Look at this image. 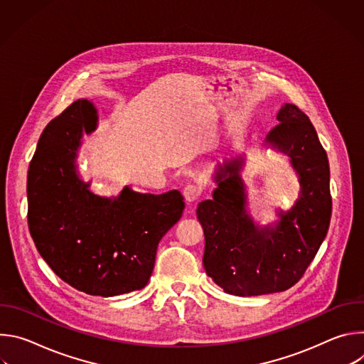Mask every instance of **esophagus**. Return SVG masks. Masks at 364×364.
<instances>
[{"label":"esophagus","instance_id":"esophagus-1","mask_svg":"<svg viewBox=\"0 0 364 364\" xmlns=\"http://www.w3.org/2000/svg\"><path fill=\"white\" fill-rule=\"evenodd\" d=\"M201 193H203V188H201V186H198V184H194V183H190V184H187L186 187H184V190H183V196H184V198L187 200V201H196L200 196H201Z\"/></svg>","mask_w":364,"mask_h":364}]
</instances>
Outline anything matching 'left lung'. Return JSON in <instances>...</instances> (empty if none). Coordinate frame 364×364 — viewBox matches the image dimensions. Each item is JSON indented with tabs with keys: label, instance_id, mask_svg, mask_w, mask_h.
Listing matches in <instances>:
<instances>
[{
	"label": "left lung",
	"instance_id": "left-lung-1",
	"mask_svg": "<svg viewBox=\"0 0 364 364\" xmlns=\"http://www.w3.org/2000/svg\"><path fill=\"white\" fill-rule=\"evenodd\" d=\"M267 141L287 152L299 174L295 205L277 228L259 230L245 213L242 161L220 167L213 200L197 207L204 230L203 264L225 292L257 296L295 285L316 257L330 226L331 194L327 154L308 117L285 103Z\"/></svg>",
	"mask_w": 364,
	"mask_h": 364
}]
</instances>
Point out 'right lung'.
Here are the masks:
<instances>
[{
  "instance_id": "obj_1",
  "label": "right lung",
  "mask_w": 364,
  "mask_h": 364,
  "mask_svg": "<svg viewBox=\"0 0 364 364\" xmlns=\"http://www.w3.org/2000/svg\"><path fill=\"white\" fill-rule=\"evenodd\" d=\"M96 109L77 99L44 128L28 177V229L53 272L89 295L114 296L146 285L161 237L180 220V191L139 194L125 187L114 198L89 191L76 174L82 132Z\"/></svg>"
}]
</instances>
